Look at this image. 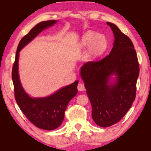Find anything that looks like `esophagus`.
Segmentation results:
<instances>
[{"instance_id":"1","label":"esophagus","mask_w":151,"mask_h":151,"mask_svg":"<svg viewBox=\"0 0 151 151\" xmlns=\"http://www.w3.org/2000/svg\"><path fill=\"white\" fill-rule=\"evenodd\" d=\"M77 89L79 91H83L84 90H85V85H84V84L79 83V84L77 86Z\"/></svg>"}]
</instances>
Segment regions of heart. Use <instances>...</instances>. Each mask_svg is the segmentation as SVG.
I'll use <instances>...</instances> for the list:
<instances>
[{"mask_svg":"<svg viewBox=\"0 0 151 151\" xmlns=\"http://www.w3.org/2000/svg\"><path fill=\"white\" fill-rule=\"evenodd\" d=\"M88 48L84 55L86 61H91L95 59L99 55L104 52L107 47V41L105 37L101 35H96L93 32H87L83 36L79 44V48Z\"/></svg>","mask_w":151,"mask_h":151,"instance_id":"obj_1","label":"heart"}]
</instances>
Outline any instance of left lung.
Wrapping results in <instances>:
<instances>
[{
  "label": "left lung",
  "instance_id": "obj_1",
  "mask_svg": "<svg viewBox=\"0 0 151 151\" xmlns=\"http://www.w3.org/2000/svg\"><path fill=\"white\" fill-rule=\"evenodd\" d=\"M113 32L111 52L103 59L90 61L81 68L92 106V117L101 127L116 124L123 118L136 97L139 64L131 40L115 24L106 22ZM117 76L114 83L109 77Z\"/></svg>",
  "mask_w": 151,
  "mask_h": 151
}]
</instances>
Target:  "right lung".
<instances>
[{
    "mask_svg": "<svg viewBox=\"0 0 151 151\" xmlns=\"http://www.w3.org/2000/svg\"><path fill=\"white\" fill-rule=\"evenodd\" d=\"M56 22L57 20H47L39 22L27 35L24 36L18 45L16 57L12 70L14 97L19 108L33 124L39 129L47 131L57 129L62 124L66 106L71 99L78 93V81H76L71 85L60 88L49 96L32 98L26 93L20 83L18 63L20 50L43 30L52 26Z\"/></svg>",
    "mask_w": 151,
    "mask_h": 151,
    "instance_id": "right-lung-1",
    "label": "right lung"
}]
</instances>
